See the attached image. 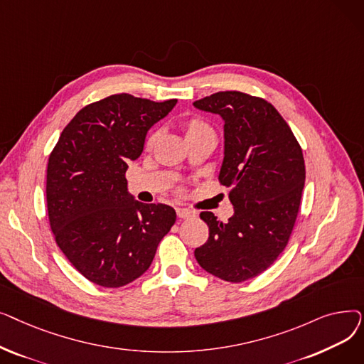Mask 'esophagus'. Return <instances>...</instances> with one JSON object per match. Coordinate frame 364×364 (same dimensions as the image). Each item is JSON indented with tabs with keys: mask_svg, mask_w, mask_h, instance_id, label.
Here are the masks:
<instances>
[{
	"mask_svg": "<svg viewBox=\"0 0 364 364\" xmlns=\"http://www.w3.org/2000/svg\"><path fill=\"white\" fill-rule=\"evenodd\" d=\"M177 215L180 218H192V217H195V213L190 211V209H186V208H177Z\"/></svg>",
	"mask_w": 364,
	"mask_h": 364,
	"instance_id": "34e87169",
	"label": "esophagus"
}]
</instances>
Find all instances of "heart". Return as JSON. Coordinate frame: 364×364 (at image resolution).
Returning a JSON list of instances; mask_svg holds the SVG:
<instances>
[{
	"label": "heart",
	"mask_w": 364,
	"mask_h": 364,
	"mask_svg": "<svg viewBox=\"0 0 364 364\" xmlns=\"http://www.w3.org/2000/svg\"><path fill=\"white\" fill-rule=\"evenodd\" d=\"M205 127L206 125L203 122H200V121H192V122H188V125H187V134L188 132H193L196 129H200V128H205Z\"/></svg>",
	"instance_id": "heart-1"
}]
</instances>
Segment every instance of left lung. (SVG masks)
Returning <instances> with one entry per match:
<instances>
[{"instance_id":"8db88e82","label":"left lung","mask_w":364,"mask_h":364,"mask_svg":"<svg viewBox=\"0 0 364 364\" xmlns=\"http://www.w3.org/2000/svg\"><path fill=\"white\" fill-rule=\"evenodd\" d=\"M193 106L224 121L218 178L232 187L228 199L235 206L227 223L213 213L200 214L209 237L195 257L205 272L240 283L269 269L288 245L305 183L302 150L289 125L264 99L220 91Z\"/></svg>"}]
</instances>
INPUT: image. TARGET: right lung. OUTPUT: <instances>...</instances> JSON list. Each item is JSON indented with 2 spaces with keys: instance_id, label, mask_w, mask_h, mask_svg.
Returning a JSON list of instances; mask_svg holds the SVG:
<instances>
[{
  "instance_id": "right-lung-1",
  "label": "right lung",
  "mask_w": 364,
  "mask_h": 364,
  "mask_svg": "<svg viewBox=\"0 0 364 364\" xmlns=\"http://www.w3.org/2000/svg\"><path fill=\"white\" fill-rule=\"evenodd\" d=\"M176 105L109 95L76 113L51 151L50 227L70 264L95 284L121 288L139 279L176 223L174 208L136 200L125 178L149 129Z\"/></svg>"
}]
</instances>
